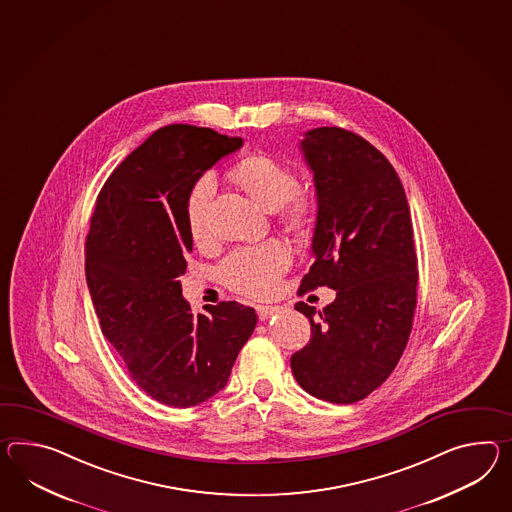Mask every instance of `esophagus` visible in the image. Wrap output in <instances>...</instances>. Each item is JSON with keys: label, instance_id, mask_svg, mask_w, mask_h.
Here are the masks:
<instances>
[{"label": "esophagus", "instance_id": "esophagus-1", "mask_svg": "<svg viewBox=\"0 0 512 512\" xmlns=\"http://www.w3.org/2000/svg\"><path fill=\"white\" fill-rule=\"evenodd\" d=\"M279 312H281V307H277V305H257V316L262 322L272 318L275 314H279Z\"/></svg>", "mask_w": 512, "mask_h": 512}]
</instances>
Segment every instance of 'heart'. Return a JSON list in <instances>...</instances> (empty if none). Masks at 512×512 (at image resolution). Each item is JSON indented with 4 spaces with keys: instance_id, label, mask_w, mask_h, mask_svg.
I'll return each mask as SVG.
<instances>
[{
    "instance_id": "heart-1",
    "label": "heart",
    "mask_w": 512,
    "mask_h": 512,
    "mask_svg": "<svg viewBox=\"0 0 512 512\" xmlns=\"http://www.w3.org/2000/svg\"><path fill=\"white\" fill-rule=\"evenodd\" d=\"M231 177L266 211H274L279 224L301 231L316 214V196L309 188L298 187V177L266 153H251L238 161ZM216 192V175L201 174L188 190L185 203L188 233L203 246L211 237V201ZM292 262L290 250L279 240H266L250 248L231 251L218 266L225 287L251 298L270 296Z\"/></svg>"
}]
</instances>
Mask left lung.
I'll return each instance as SVG.
<instances>
[{"instance_id":"obj_1","label":"left lung","mask_w":512,"mask_h":512,"mask_svg":"<svg viewBox=\"0 0 512 512\" xmlns=\"http://www.w3.org/2000/svg\"><path fill=\"white\" fill-rule=\"evenodd\" d=\"M318 198L309 274L300 294L337 290L322 311L298 301L311 340L290 359L311 396L355 403L385 383L411 335L418 261L411 211L387 157L342 127L301 140Z\"/></svg>"}]
</instances>
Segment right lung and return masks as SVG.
<instances>
[{
	"mask_svg": "<svg viewBox=\"0 0 512 512\" xmlns=\"http://www.w3.org/2000/svg\"><path fill=\"white\" fill-rule=\"evenodd\" d=\"M240 146L209 127H161L114 170L90 218L85 272L101 331L138 387L168 407L220 392L257 325L237 301L194 314L177 279L192 251L188 190Z\"/></svg>",
	"mask_w": 512,
	"mask_h": 512,
	"instance_id": "1",
	"label": "right lung"
}]
</instances>
